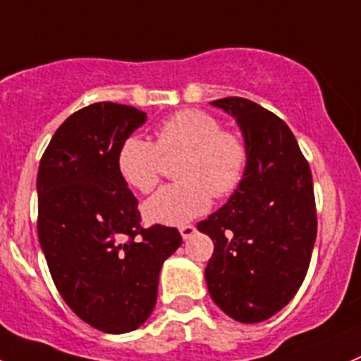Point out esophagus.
I'll return each mask as SVG.
<instances>
[{
	"label": "esophagus",
	"mask_w": 361,
	"mask_h": 361,
	"mask_svg": "<svg viewBox=\"0 0 361 361\" xmlns=\"http://www.w3.org/2000/svg\"><path fill=\"white\" fill-rule=\"evenodd\" d=\"M178 230H180V235H183L184 241H186V239H190V238H193V234L197 232L195 225H183Z\"/></svg>",
	"instance_id": "1"
}]
</instances>
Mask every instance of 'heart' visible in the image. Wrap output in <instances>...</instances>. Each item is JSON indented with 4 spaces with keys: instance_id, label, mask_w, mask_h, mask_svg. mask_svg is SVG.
Instances as JSON below:
<instances>
[{
    "instance_id": "b5f03b06",
    "label": "heart",
    "mask_w": 361,
    "mask_h": 361,
    "mask_svg": "<svg viewBox=\"0 0 361 361\" xmlns=\"http://www.w3.org/2000/svg\"><path fill=\"white\" fill-rule=\"evenodd\" d=\"M164 159L180 157L175 166L177 184L164 186L143 204L147 221L184 225L241 186L248 168V145L234 131L221 129L211 113L180 109L159 123L156 143L129 136L120 145L116 166L127 186L150 193L159 183Z\"/></svg>"
}]
</instances>
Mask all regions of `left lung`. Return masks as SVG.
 <instances>
[{"mask_svg":"<svg viewBox=\"0 0 361 361\" xmlns=\"http://www.w3.org/2000/svg\"><path fill=\"white\" fill-rule=\"evenodd\" d=\"M235 118L250 159L241 186L197 228L214 243L205 267L212 301L239 322H260L303 283L317 235L312 171L286 122L243 97L212 101Z\"/></svg>","mask_w":361,"mask_h":361,"instance_id":"1","label":"left lung"}]
</instances>
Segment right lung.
I'll list each match as a JSON object with an SVG mask.
<instances>
[{
  "mask_svg": "<svg viewBox=\"0 0 361 361\" xmlns=\"http://www.w3.org/2000/svg\"><path fill=\"white\" fill-rule=\"evenodd\" d=\"M147 113L95 102L56 129L39 164V241L58 293L104 333L140 328L156 307L159 271L180 246L173 226H142L138 200L116 166Z\"/></svg>",
  "mask_w": 361,
  "mask_h": 361,
  "instance_id": "add662e5",
  "label": "right lung"
}]
</instances>
